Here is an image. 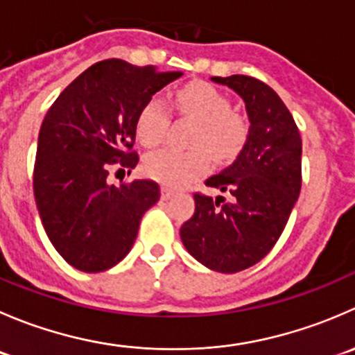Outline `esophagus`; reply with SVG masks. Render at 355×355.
Listing matches in <instances>:
<instances>
[{
	"mask_svg": "<svg viewBox=\"0 0 355 355\" xmlns=\"http://www.w3.org/2000/svg\"><path fill=\"white\" fill-rule=\"evenodd\" d=\"M175 196V192L171 191V189H168V187H161V198H163L164 200H168V199H171Z\"/></svg>",
	"mask_w": 355,
	"mask_h": 355,
	"instance_id": "34e87169",
	"label": "esophagus"
}]
</instances>
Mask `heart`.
<instances>
[{"label":"heart","instance_id":"obj_1","mask_svg":"<svg viewBox=\"0 0 355 355\" xmlns=\"http://www.w3.org/2000/svg\"><path fill=\"white\" fill-rule=\"evenodd\" d=\"M175 108L198 123L189 153L161 149L144 159V171L168 187H184L206 173L214 159H234L245 144L249 125L242 114L230 111V101L223 92L202 80L189 82L173 92ZM170 123V113L157 98L146 101L135 118V135L146 148H156L163 141ZM204 145L207 150L198 148Z\"/></svg>","mask_w":355,"mask_h":355}]
</instances>
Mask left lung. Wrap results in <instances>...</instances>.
<instances>
[{"label": "left lung", "instance_id": "8db88e82", "mask_svg": "<svg viewBox=\"0 0 355 355\" xmlns=\"http://www.w3.org/2000/svg\"><path fill=\"white\" fill-rule=\"evenodd\" d=\"M237 92L245 105L249 134L234 163L206 180L230 192L220 205L196 194V213L180 228L194 259L213 271L239 273L259 263L280 239L300 194L302 141L280 96L247 75L211 77Z\"/></svg>", "mask_w": 355, "mask_h": 355}]
</instances>
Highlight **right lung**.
Wrapping results in <instances>:
<instances>
[{
	"instance_id": "1",
	"label": "right lung",
	"mask_w": 355,
	"mask_h": 355,
	"mask_svg": "<svg viewBox=\"0 0 355 355\" xmlns=\"http://www.w3.org/2000/svg\"><path fill=\"white\" fill-rule=\"evenodd\" d=\"M182 71H157L123 60L89 67L46 113L37 141L34 196L42 227L77 270L116 266L134 245L146 211L159 200L155 180L108 184L110 164L139 163L135 118Z\"/></svg>"
}]
</instances>
